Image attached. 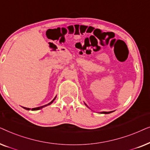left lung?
Segmentation results:
<instances>
[{
  "instance_id": "left-lung-1",
  "label": "left lung",
  "mask_w": 150,
  "mask_h": 150,
  "mask_svg": "<svg viewBox=\"0 0 150 150\" xmlns=\"http://www.w3.org/2000/svg\"><path fill=\"white\" fill-rule=\"evenodd\" d=\"M85 105L87 106V104H85ZM87 107H88V106H87ZM110 112H112V111H110V112H105V111H103V112H100V113H103V114H108V113H110Z\"/></svg>"
}]
</instances>
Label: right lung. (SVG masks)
<instances>
[{"label":"right lung","instance_id":"add662e5","mask_svg":"<svg viewBox=\"0 0 150 150\" xmlns=\"http://www.w3.org/2000/svg\"><path fill=\"white\" fill-rule=\"evenodd\" d=\"M57 97V96H56ZM56 97H55L54 99H53L52 101H51L50 103H48V104H46V105H44V106H40V107H37V108H32V110H40V109H41V108H44V107H45V106H48V105H50V104H51L53 102V101H54V100H55V98H56ZM24 109H26V110H30V108H26V107H23Z\"/></svg>","mask_w":150,"mask_h":150}]
</instances>
